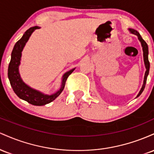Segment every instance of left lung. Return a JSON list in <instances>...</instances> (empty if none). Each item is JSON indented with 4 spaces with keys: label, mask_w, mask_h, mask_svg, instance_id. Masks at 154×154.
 <instances>
[{
    "label": "left lung",
    "mask_w": 154,
    "mask_h": 154,
    "mask_svg": "<svg viewBox=\"0 0 154 154\" xmlns=\"http://www.w3.org/2000/svg\"><path fill=\"white\" fill-rule=\"evenodd\" d=\"M128 30H129V32H130V33H132V34H134V35H137V38H138V40H139V41L140 42L141 46H142V48H143V52L144 64H145V67H146V72H145V75H144L143 84L142 88H141L140 91V92L138 93V94H137V97H136V98H137V97L140 96L141 93H143V90H144V88H145V86H146V79H147V77H148V73H149L150 63H149V61H148V47L147 43H146V42L144 41V40L142 38V37L140 36V33L136 31L135 29H131V28H129Z\"/></svg>",
    "instance_id": "obj_1"
}]
</instances>
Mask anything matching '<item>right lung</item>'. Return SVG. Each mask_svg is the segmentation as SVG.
<instances>
[{
    "mask_svg": "<svg viewBox=\"0 0 154 154\" xmlns=\"http://www.w3.org/2000/svg\"><path fill=\"white\" fill-rule=\"evenodd\" d=\"M40 28V26H38L29 28L24 32L22 38L16 43L11 52V58L8 69V77L14 93L19 98L34 106H44L56 99L63 91L68 77L75 69V68H73L63 74L61 79V87L56 93L51 95L45 94L43 92L31 88L22 80L19 70L21 64L22 52L33 32Z\"/></svg>",
    "mask_w": 154,
    "mask_h": 154,
    "instance_id": "right-lung-1",
    "label": "right lung"
}]
</instances>
